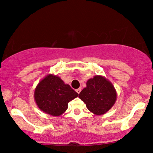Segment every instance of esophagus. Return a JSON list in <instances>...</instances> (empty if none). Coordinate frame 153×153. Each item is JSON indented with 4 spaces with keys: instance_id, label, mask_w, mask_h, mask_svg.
I'll list each match as a JSON object with an SVG mask.
<instances>
[{
    "instance_id": "esophagus-1",
    "label": "esophagus",
    "mask_w": 153,
    "mask_h": 153,
    "mask_svg": "<svg viewBox=\"0 0 153 153\" xmlns=\"http://www.w3.org/2000/svg\"><path fill=\"white\" fill-rule=\"evenodd\" d=\"M76 91L77 92V93H79H79H81V88H79V89H77L76 90Z\"/></svg>"
}]
</instances>
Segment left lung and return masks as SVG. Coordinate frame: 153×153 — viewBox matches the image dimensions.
<instances>
[{"label":"left lung","instance_id":"1","mask_svg":"<svg viewBox=\"0 0 153 153\" xmlns=\"http://www.w3.org/2000/svg\"><path fill=\"white\" fill-rule=\"evenodd\" d=\"M86 85L79 97L93 114H105L114 106L117 100V92L113 84L105 76L96 75L88 80Z\"/></svg>","mask_w":153,"mask_h":153}]
</instances>
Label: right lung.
<instances>
[{"mask_svg":"<svg viewBox=\"0 0 153 153\" xmlns=\"http://www.w3.org/2000/svg\"><path fill=\"white\" fill-rule=\"evenodd\" d=\"M79 94L57 75L45 76L35 89L34 100L40 110L52 116H60L68 109V103Z\"/></svg>","mask_w":153,"mask_h":153,"instance_id":"right-lung-1","label":"right lung"}]
</instances>
